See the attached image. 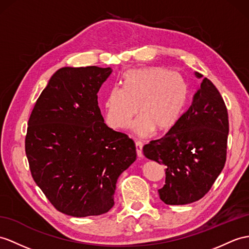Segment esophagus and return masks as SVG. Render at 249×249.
Here are the masks:
<instances>
[{
	"label": "esophagus",
	"mask_w": 249,
	"mask_h": 249,
	"mask_svg": "<svg viewBox=\"0 0 249 249\" xmlns=\"http://www.w3.org/2000/svg\"><path fill=\"white\" fill-rule=\"evenodd\" d=\"M135 147H136V153L138 157L142 156V142H135Z\"/></svg>",
	"instance_id": "34e87169"
}]
</instances>
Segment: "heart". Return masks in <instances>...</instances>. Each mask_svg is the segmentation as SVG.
Returning a JSON list of instances; mask_svg holds the SVG:
<instances>
[{
	"instance_id": "obj_1",
	"label": "heart",
	"mask_w": 249,
	"mask_h": 249,
	"mask_svg": "<svg viewBox=\"0 0 249 249\" xmlns=\"http://www.w3.org/2000/svg\"><path fill=\"white\" fill-rule=\"evenodd\" d=\"M120 82L121 89H110L104 101L110 128H125L136 112L141 116L132 129L139 136H148L154 129L169 130L178 123L188 98L187 82L179 72L160 66L134 69L126 71Z\"/></svg>"
}]
</instances>
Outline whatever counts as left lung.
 I'll use <instances>...</instances> for the list:
<instances>
[{"instance_id": "obj_1", "label": "left lung", "mask_w": 249, "mask_h": 249, "mask_svg": "<svg viewBox=\"0 0 249 249\" xmlns=\"http://www.w3.org/2000/svg\"><path fill=\"white\" fill-rule=\"evenodd\" d=\"M197 78L203 75L196 71ZM228 113L219 90L204 78L189 108L167 134L143 145L149 160L166 166L165 185L159 190L167 205L201 199L225 166Z\"/></svg>"}]
</instances>
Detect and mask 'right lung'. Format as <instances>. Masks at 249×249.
<instances>
[{
    "label": "right lung",
    "mask_w": 249,
    "mask_h": 249,
    "mask_svg": "<svg viewBox=\"0 0 249 249\" xmlns=\"http://www.w3.org/2000/svg\"><path fill=\"white\" fill-rule=\"evenodd\" d=\"M111 68H62L42 90L28 120L29 169L54 208L100 215L114 206L119 175L136 160L134 142L105 124L97 93Z\"/></svg>",
    "instance_id": "add662e5"
}]
</instances>
